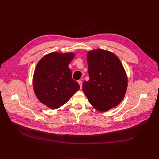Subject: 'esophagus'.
I'll use <instances>...</instances> for the list:
<instances>
[{"mask_svg":"<svg viewBox=\"0 0 159 159\" xmlns=\"http://www.w3.org/2000/svg\"><path fill=\"white\" fill-rule=\"evenodd\" d=\"M78 83H79V85H80V89H82V80H79V81H78Z\"/></svg>","mask_w":159,"mask_h":159,"instance_id":"obj_1","label":"esophagus"}]
</instances>
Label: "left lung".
I'll return each instance as SVG.
<instances>
[{
  "mask_svg": "<svg viewBox=\"0 0 159 159\" xmlns=\"http://www.w3.org/2000/svg\"><path fill=\"white\" fill-rule=\"evenodd\" d=\"M89 80L82 84L89 102L100 111L117 106L123 99L128 79L124 68L116 55L102 49L87 54Z\"/></svg>",
  "mask_w": 159,
  "mask_h": 159,
  "instance_id": "8db88e82",
  "label": "left lung"
}]
</instances>
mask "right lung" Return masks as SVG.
Returning a JSON list of instances; mask_svg holds the SVG:
<instances>
[{
  "label": "right lung",
  "instance_id": "add662e5",
  "mask_svg": "<svg viewBox=\"0 0 159 159\" xmlns=\"http://www.w3.org/2000/svg\"><path fill=\"white\" fill-rule=\"evenodd\" d=\"M73 53H50L38 63L33 75L34 93L43 104L52 109L69 101L80 89L72 79L69 65L74 58Z\"/></svg>",
  "mask_w": 159,
  "mask_h": 159
}]
</instances>
